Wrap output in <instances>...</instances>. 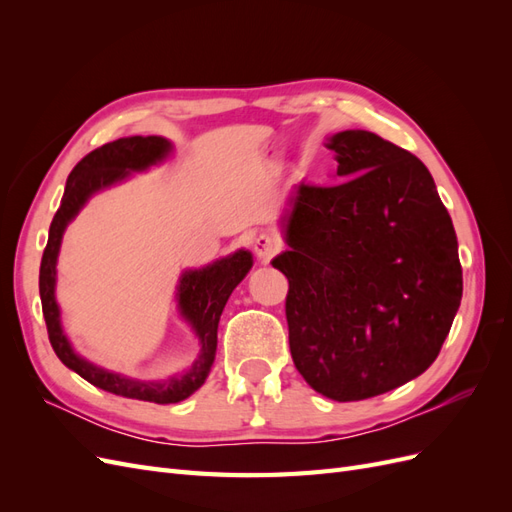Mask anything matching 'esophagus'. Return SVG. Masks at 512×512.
Returning a JSON list of instances; mask_svg holds the SVG:
<instances>
[{"label": "esophagus", "instance_id": "34e87169", "mask_svg": "<svg viewBox=\"0 0 512 512\" xmlns=\"http://www.w3.org/2000/svg\"><path fill=\"white\" fill-rule=\"evenodd\" d=\"M280 250H282L280 239H275L273 235H267V232H262V235H258L254 239V252L262 262H269Z\"/></svg>", "mask_w": 512, "mask_h": 512}]
</instances>
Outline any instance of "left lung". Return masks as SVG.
Masks as SVG:
<instances>
[{
	"label": "left lung",
	"instance_id": "1",
	"mask_svg": "<svg viewBox=\"0 0 512 512\" xmlns=\"http://www.w3.org/2000/svg\"><path fill=\"white\" fill-rule=\"evenodd\" d=\"M337 185L301 183L284 215L294 367L335 401L421 376L461 303L457 235L427 166L378 134H333Z\"/></svg>",
	"mask_w": 512,
	"mask_h": 512
}]
</instances>
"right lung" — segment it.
<instances>
[{
  "mask_svg": "<svg viewBox=\"0 0 512 512\" xmlns=\"http://www.w3.org/2000/svg\"><path fill=\"white\" fill-rule=\"evenodd\" d=\"M170 153H173V143L166 141L164 136H126L87 153L72 168L66 181L64 198H61V205L51 222L49 241H46L40 262L42 314L59 361L102 391L128 399L153 401V404H177L205 384L215 361V350H218L220 316L232 290L250 273L254 265L252 254L247 250H237L235 254L215 260L203 269L181 273L175 294L177 312L198 337L200 352L190 369L162 382H145L115 374V371L89 363L72 348L64 324H61V309L55 299L57 256L68 224L81 213L91 196L126 181L132 173H143L151 166L162 164Z\"/></svg>",
  "mask_w": 512,
  "mask_h": 512,
  "instance_id": "add662e5",
  "label": "right lung"
}]
</instances>
